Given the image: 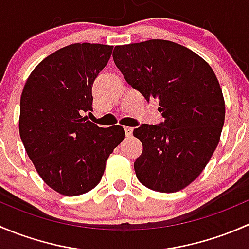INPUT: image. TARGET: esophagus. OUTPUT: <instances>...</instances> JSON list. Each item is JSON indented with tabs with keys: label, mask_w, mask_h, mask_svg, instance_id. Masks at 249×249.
<instances>
[{
	"label": "esophagus",
	"mask_w": 249,
	"mask_h": 249,
	"mask_svg": "<svg viewBox=\"0 0 249 249\" xmlns=\"http://www.w3.org/2000/svg\"><path fill=\"white\" fill-rule=\"evenodd\" d=\"M124 130H125V136L126 137L132 136V131H134V129H132V127H124Z\"/></svg>",
	"instance_id": "esophagus-1"
}]
</instances>
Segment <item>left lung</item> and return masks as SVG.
<instances>
[{"label":"left lung","mask_w":249,"mask_h":249,"mask_svg":"<svg viewBox=\"0 0 249 249\" xmlns=\"http://www.w3.org/2000/svg\"><path fill=\"white\" fill-rule=\"evenodd\" d=\"M114 64L147 101L159 100L164 122L134 130L143 152L134 164L144 187L176 193L203 171L220 140L225 102L212 67L165 39L115 46Z\"/></svg>","instance_id":"8db88e82"}]
</instances>
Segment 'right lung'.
I'll return each instance as SVG.
<instances>
[{
	"label": "right lung",
	"mask_w": 249,
	"mask_h": 249,
	"mask_svg": "<svg viewBox=\"0 0 249 249\" xmlns=\"http://www.w3.org/2000/svg\"><path fill=\"white\" fill-rule=\"evenodd\" d=\"M112 49L97 43L61 48L35 67L22 89L20 139L36 171L59 194L94 189L125 137L119 125L104 129L82 115L92 110V83Z\"/></svg>",
	"instance_id": "obj_1"
}]
</instances>
